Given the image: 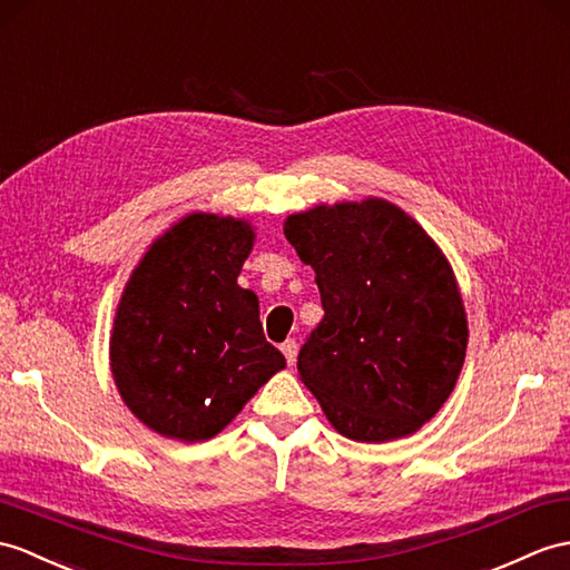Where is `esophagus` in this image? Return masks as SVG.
I'll list each match as a JSON object with an SVG mask.
<instances>
[{"mask_svg": "<svg viewBox=\"0 0 570 570\" xmlns=\"http://www.w3.org/2000/svg\"><path fill=\"white\" fill-rule=\"evenodd\" d=\"M282 352H284V356H286V364L288 366H294L296 364V354H298V345L294 340H286L284 345H282Z\"/></svg>", "mask_w": 570, "mask_h": 570, "instance_id": "34e87169", "label": "esophagus"}]
</instances>
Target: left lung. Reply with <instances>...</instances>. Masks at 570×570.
Listing matches in <instances>:
<instances>
[{"instance_id":"obj_1","label":"left lung","mask_w":570,"mask_h":570,"mask_svg":"<svg viewBox=\"0 0 570 570\" xmlns=\"http://www.w3.org/2000/svg\"><path fill=\"white\" fill-rule=\"evenodd\" d=\"M311 264L323 321L298 352V376L354 442L417 432L452 395L469 321L452 264L386 198L321 204L284 220Z\"/></svg>"}]
</instances>
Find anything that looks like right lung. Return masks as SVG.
Here are the masks:
<instances>
[{
  "label": "right lung",
  "mask_w": 570,
  "mask_h": 570,
  "mask_svg": "<svg viewBox=\"0 0 570 570\" xmlns=\"http://www.w3.org/2000/svg\"><path fill=\"white\" fill-rule=\"evenodd\" d=\"M245 218L189 214L157 235L116 306L109 364L145 428L204 442L286 366L264 340L259 298L237 284L253 253Z\"/></svg>",
  "instance_id": "1"
}]
</instances>
